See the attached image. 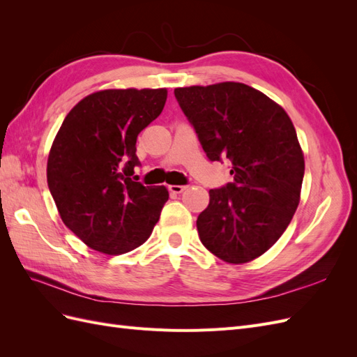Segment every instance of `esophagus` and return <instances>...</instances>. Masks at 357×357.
Masks as SVG:
<instances>
[{
	"label": "esophagus",
	"instance_id": "obj_1",
	"mask_svg": "<svg viewBox=\"0 0 357 357\" xmlns=\"http://www.w3.org/2000/svg\"><path fill=\"white\" fill-rule=\"evenodd\" d=\"M188 186H180V185H171L169 186V192L171 193H181L183 190H186Z\"/></svg>",
	"mask_w": 357,
	"mask_h": 357
}]
</instances>
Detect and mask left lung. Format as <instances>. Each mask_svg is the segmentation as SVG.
<instances>
[{"label":"left lung","instance_id":"1","mask_svg":"<svg viewBox=\"0 0 357 357\" xmlns=\"http://www.w3.org/2000/svg\"><path fill=\"white\" fill-rule=\"evenodd\" d=\"M211 160L228 158L234 181L211 189L197 220L201 243L222 261L241 265L283 235L299 205L305 162L284 109L238 82L174 89Z\"/></svg>","mask_w":357,"mask_h":357}]
</instances>
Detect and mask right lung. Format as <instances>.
Instances as JSON below:
<instances>
[{
  "label": "right lung",
  "instance_id": "1",
  "mask_svg": "<svg viewBox=\"0 0 357 357\" xmlns=\"http://www.w3.org/2000/svg\"><path fill=\"white\" fill-rule=\"evenodd\" d=\"M168 91L104 89L75 104L53 139L47 185L62 222L96 252L122 255L152 234L165 186L132 178L137 137L164 110Z\"/></svg>",
  "mask_w": 357,
  "mask_h": 357
}]
</instances>
